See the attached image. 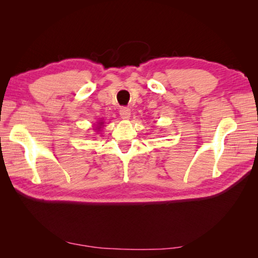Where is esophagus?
<instances>
[{"instance_id": "obj_1", "label": "esophagus", "mask_w": 258, "mask_h": 258, "mask_svg": "<svg viewBox=\"0 0 258 258\" xmlns=\"http://www.w3.org/2000/svg\"><path fill=\"white\" fill-rule=\"evenodd\" d=\"M119 115L122 116V118L127 119L131 116V109L128 107H122L119 109Z\"/></svg>"}]
</instances>
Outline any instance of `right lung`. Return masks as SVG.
<instances>
[{"instance_id":"add662e5","label":"right lung","mask_w":258,"mask_h":258,"mask_svg":"<svg viewBox=\"0 0 258 258\" xmlns=\"http://www.w3.org/2000/svg\"><path fill=\"white\" fill-rule=\"evenodd\" d=\"M102 124H103V123H102V122H101V123H100V126H101V125H102ZM97 128H100V127H97Z\"/></svg>"}]
</instances>
